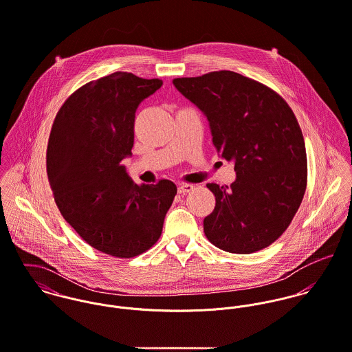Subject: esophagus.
Listing matches in <instances>:
<instances>
[{
	"instance_id": "34e87169",
	"label": "esophagus",
	"mask_w": 352,
	"mask_h": 352,
	"mask_svg": "<svg viewBox=\"0 0 352 352\" xmlns=\"http://www.w3.org/2000/svg\"><path fill=\"white\" fill-rule=\"evenodd\" d=\"M193 189H195V186H193V185L182 184V185H179V186H178V193H179V195H186V193L192 192Z\"/></svg>"
}]
</instances>
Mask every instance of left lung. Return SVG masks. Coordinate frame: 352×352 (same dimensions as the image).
Masks as SVG:
<instances>
[{
  "instance_id": "8db88e82",
  "label": "left lung",
  "mask_w": 352,
  "mask_h": 352,
  "mask_svg": "<svg viewBox=\"0 0 352 352\" xmlns=\"http://www.w3.org/2000/svg\"><path fill=\"white\" fill-rule=\"evenodd\" d=\"M207 117L212 142L236 173L230 186L208 184L216 197L204 232L228 253L249 254L274 243L298 211L307 181L302 131L271 88L231 71L173 80Z\"/></svg>"
}]
</instances>
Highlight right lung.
<instances>
[{"label": "right lung", "mask_w": 352, "mask_h": 352, "mask_svg": "<svg viewBox=\"0 0 352 352\" xmlns=\"http://www.w3.org/2000/svg\"><path fill=\"white\" fill-rule=\"evenodd\" d=\"M159 78L116 72L87 82L56 116L47 145V175L64 219L92 248L131 258L160 236L177 186L135 184L122 166L132 156L135 116L162 87Z\"/></svg>", "instance_id": "obj_1"}]
</instances>
